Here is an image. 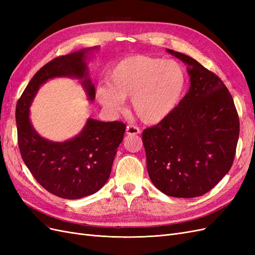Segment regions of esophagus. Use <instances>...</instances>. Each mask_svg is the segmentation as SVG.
<instances>
[{"mask_svg": "<svg viewBox=\"0 0 255 255\" xmlns=\"http://www.w3.org/2000/svg\"><path fill=\"white\" fill-rule=\"evenodd\" d=\"M126 132L128 135H137L140 133V129L135 126H128Z\"/></svg>", "mask_w": 255, "mask_h": 255, "instance_id": "1", "label": "esophagus"}]
</instances>
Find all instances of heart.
<instances>
[{"label": "heart", "instance_id": "heart-1", "mask_svg": "<svg viewBox=\"0 0 255 255\" xmlns=\"http://www.w3.org/2000/svg\"><path fill=\"white\" fill-rule=\"evenodd\" d=\"M187 73L172 59L136 54L121 59L109 75V86L97 90L106 110L118 112L122 100L132 99V109L145 125H157L179 106L187 88Z\"/></svg>", "mask_w": 255, "mask_h": 255}]
</instances>
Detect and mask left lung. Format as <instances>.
<instances>
[{
	"mask_svg": "<svg viewBox=\"0 0 255 255\" xmlns=\"http://www.w3.org/2000/svg\"><path fill=\"white\" fill-rule=\"evenodd\" d=\"M167 52L188 66L190 87L168 118L143 130L146 169L163 194L195 198L214 188L232 167L239 119L217 75L183 53Z\"/></svg>",
	"mask_w": 255,
	"mask_h": 255,
	"instance_id": "left-lung-1",
	"label": "left lung"
}]
</instances>
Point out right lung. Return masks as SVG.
Masks as SVG:
<instances>
[{"mask_svg": "<svg viewBox=\"0 0 255 255\" xmlns=\"http://www.w3.org/2000/svg\"><path fill=\"white\" fill-rule=\"evenodd\" d=\"M98 47L59 56L44 65L29 81L17 103L18 144L24 164L35 180L51 194L80 199L95 194L109 180L126 125L87 119L79 135L63 142L45 139L29 120V107L40 86L54 78L80 80L89 101L96 98L88 76L87 59Z\"/></svg>", "mask_w": 255, "mask_h": 255, "instance_id": "1", "label": "right lung"}]
</instances>
